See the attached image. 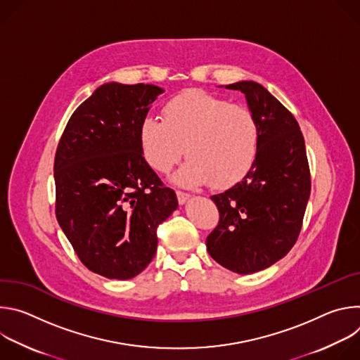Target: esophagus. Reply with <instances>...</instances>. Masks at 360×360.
<instances>
[{"mask_svg": "<svg viewBox=\"0 0 360 360\" xmlns=\"http://www.w3.org/2000/svg\"><path fill=\"white\" fill-rule=\"evenodd\" d=\"M176 196H178V202H179V205H185L186 203V200L191 198V195L189 193H185V192H176Z\"/></svg>", "mask_w": 360, "mask_h": 360, "instance_id": "esophagus-1", "label": "esophagus"}]
</instances>
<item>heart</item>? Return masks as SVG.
I'll return each instance as SVG.
<instances>
[{"instance_id": "obj_1", "label": "heart", "mask_w": 360, "mask_h": 360, "mask_svg": "<svg viewBox=\"0 0 360 360\" xmlns=\"http://www.w3.org/2000/svg\"><path fill=\"white\" fill-rule=\"evenodd\" d=\"M164 122L146 117L139 125V145L146 164L167 174L186 150L189 160L172 181L185 188L210 184L228 188L252 169L259 148V127L242 105L199 89L169 99Z\"/></svg>"}]
</instances>
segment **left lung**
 I'll return each mask as SVG.
<instances>
[{"label":"left lung","instance_id":"obj_1","mask_svg":"<svg viewBox=\"0 0 360 360\" xmlns=\"http://www.w3.org/2000/svg\"><path fill=\"white\" fill-rule=\"evenodd\" d=\"M240 91L259 127V148L249 174L211 196L219 224L207 249L224 268L248 275L272 266L295 245L311 195L306 148L295 117L261 84L226 85Z\"/></svg>","mask_w":360,"mask_h":360}]
</instances>
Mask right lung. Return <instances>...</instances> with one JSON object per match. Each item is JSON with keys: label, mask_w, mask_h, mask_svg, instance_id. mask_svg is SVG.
Instances as JSON below:
<instances>
[{"label": "right lung", "mask_w": 360, "mask_h": 360, "mask_svg": "<svg viewBox=\"0 0 360 360\" xmlns=\"http://www.w3.org/2000/svg\"><path fill=\"white\" fill-rule=\"evenodd\" d=\"M164 92L107 82L71 115L57 148L58 224L81 262L108 279L139 275L157 252V228L178 199L142 157L139 125Z\"/></svg>", "instance_id": "1"}]
</instances>
